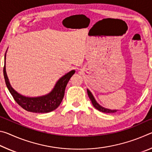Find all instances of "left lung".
Masks as SVG:
<instances>
[{
  "label": "left lung",
  "mask_w": 152,
  "mask_h": 152,
  "mask_svg": "<svg viewBox=\"0 0 152 152\" xmlns=\"http://www.w3.org/2000/svg\"><path fill=\"white\" fill-rule=\"evenodd\" d=\"M87 92H88V95L92 102V105H93L94 108H96L97 110H99V111H101L102 113H115L117 111V110H111V109H106V108H104V107H102L96 102V101L95 100V99L93 96V95H92L91 92L88 89H87Z\"/></svg>",
  "instance_id": "1"
}]
</instances>
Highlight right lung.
Wrapping results in <instances>:
<instances>
[{
    "label": "right lung",
    "mask_w": 152,
    "mask_h": 152,
    "mask_svg": "<svg viewBox=\"0 0 152 152\" xmlns=\"http://www.w3.org/2000/svg\"><path fill=\"white\" fill-rule=\"evenodd\" d=\"M5 60H6V53L4 56ZM74 73L75 70H71L60 78L56 82L54 88L48 94L37 97H27L18 93L11 86L8 76L7 75L5 61L3 68L4 78L6 85L12 97L14 98L15 101L25 110L37 113H50L60 106L61 101L63 100L67 84Z\"/></svg>",
    "instance_id": "add662e5"
}]
</instances>
